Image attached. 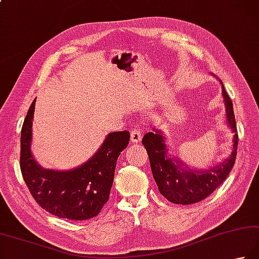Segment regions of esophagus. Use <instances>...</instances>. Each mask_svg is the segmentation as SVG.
Here are the masks:
<instances>
[{"mask_svg":"<svg viewBox=\"0 0 259 259\" xmlns=\"http://www.w3.org/2000/svg\"><path fill=\"white\" fill-rule=\"evenodd\" d=\"M130 139H131V143L138 144L139 141L141 140V133H140V130H139V129H135V130L131 131Z\"/></svg>","mask_w":259,"mask_h":259,"instance_id":"obj_1","label":"esophagus"}]
</instances>
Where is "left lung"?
<instances>
[{"instance_id":"obj_1","label":"left lung","mask_w":259,"mask_h":259,"mask_svg":"<svg viewBox=\"0 0 259 259\" xmlns=\"http://www.w3.org/2000/svg\"><path fill=\"white\" fill-rule=\"evenodd\" d=\"M220 83L227 124L234 133V145L228 158L207 169L191 168L179 157L169 154V146H167L165 135L160 129L153 128V133L146 134L143 138V145L149 156L151 173L160 194L175 204H193L204 200L222 184L235 165L238 134L234 106L224 84Z\"/></svg>"}]
</instances>
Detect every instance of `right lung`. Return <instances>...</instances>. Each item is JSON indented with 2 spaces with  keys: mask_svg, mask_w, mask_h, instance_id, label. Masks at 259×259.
I'll return each instance as SVG.
<instances>
[{
  "mask_svg": "<svg viewBox=\"0 0 259 259\" xmlns=\"http://www.w3.org/2000/svg\"><path fill=\"white\" fill-rule=\"evenodd\" d=\"M34 104L35 99L22 125L20 155V167L30 193L42 209L58 218L88 220L96 217L109 200L116 159L128 146L130 134H109L98 151L75 168H44L31 151Z\"/></svg>",
  "mask_w": 259,
  "mask_h": 259,
  "instance_id": "add662e5",
  "label": "right lung"
}]
</instances>
